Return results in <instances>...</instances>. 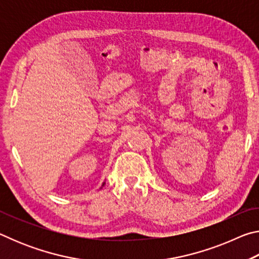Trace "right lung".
Listing matches in <instances>:
<instances>
[{
	"label": "right lung",
	"mask_w": 259,
	"mask_h": 259,
	"mask_svg": "<svg viewBox=\"0 0 259 259\" xmlns=\"http://www.w3.org/2000/svg\"><path fill=\"white\" fill-rule=\"evenodd\" d=\"M104 184H105V183H103V185H102V186H104Z\"/></svg>",
	"instance_id": "add662e5"
}]
</instances>
